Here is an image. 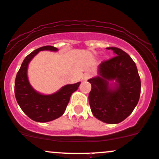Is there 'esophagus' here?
Here are the masks:
<instances>
[{"mask_svg":"<svg viewBox=\"0 0 159 159\" xmlns=\"http://www.w3.org/2000/svg\"><path fill=\"white\" fill-rule=\"evenodd\" d=\"M89 77H90V74H89V73H86L84 76V80H88Z\"/></svg>","mask_w":159,"mask_h":159,"instance_id":"34e87169","label":"esophagus"}]
</instances>
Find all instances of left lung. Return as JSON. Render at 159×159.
I'll use <instances>...</instances> for the list:
<instances>
[{
  "instance_id": "obj_1",
  "label": "left lung",
  "mask_w": 159,
  "mask_h": 159,
  "mask_svg": "<svg viewBox=\"0 0 159 159\" xmlns=\"http://www.w3.org/2000/svg\"><path fill=\"white\" fill-rule=\"evenodd\" d=\"M115 57L99 66V76L89 79L92 89L89 102L93 116L108 124H117L126 119L138 103L141 80L136 65L128 53L117 47H107ZM116 80L115 87L108 82Z\"/></svg>"
}]
</instances>
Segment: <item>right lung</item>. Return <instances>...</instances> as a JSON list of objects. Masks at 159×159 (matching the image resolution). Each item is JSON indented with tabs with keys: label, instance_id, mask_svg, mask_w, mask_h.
<instances>
[{
	"label": "right lung",
	"instance_id": "obj_1",
	"mask_svg": "<svg viewBox=\"0 0 159 159\" xmlns=\"http://www.w3.org/2000/svg\"><path fill=\"white\" fill-rule=\"evenodd\" d=\"M41 50L57 51V48L44 46L26 57L16 76L14 93L17 103L26 115L36 122H46L54 120L64 113L72 93L78 89L80 83L66 85L51 95H42L34 90L27 78V66L34 56Z\"/></svg>",
	"mask_w": 159,
	"mask_h": 159
}]
</instances>
